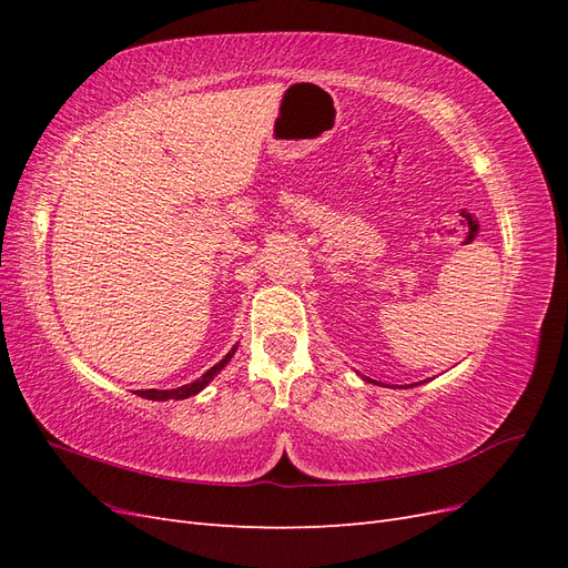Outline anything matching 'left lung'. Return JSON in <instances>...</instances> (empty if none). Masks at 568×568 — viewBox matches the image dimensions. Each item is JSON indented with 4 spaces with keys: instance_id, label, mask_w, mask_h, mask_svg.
Returning a JSON list of instances; mask_svg holds the SVG:
<instances>
[{
    "instance_id": "8db88e82",
    "label": "left lung",
    "mask_w": 568,
    "mask_h": 568,
    "mask_svg": "<svg viewBox=\"0 0 568 568\" xmlns=\"http://www.w3.org/2000/svg\"><path fill=\"white\" fill-rule=\"evenodd\" d=\"M367 382H372V379H367Z\"/></svg>"
}]
</instances>
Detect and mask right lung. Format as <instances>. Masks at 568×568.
Segmentation results:
<instances>
[{
    "label": "right lung",
    "mask_w": 568,
    "mask_h": 568,
    "mask_svg": "<svg viewBox=\"0 0 568 568\" xmlns=\"http://www.w3.org/2000/svg\"><path fill=\"white\" fill-rule=\"evenodd\" d=\"M234 351H236V346L220 359L217 365H213L209 372H205L203 376H199V379L194 382V384H186V386H180V388H173V390H156V388H149V390H140V395L142 398H149V400H184V398H189V395H196L205 384H209L213 376L225 367L227 363H230V357L234 355Z\"/></svg>",
    "instance_id": "right-lung-1"
}]
</instances>
